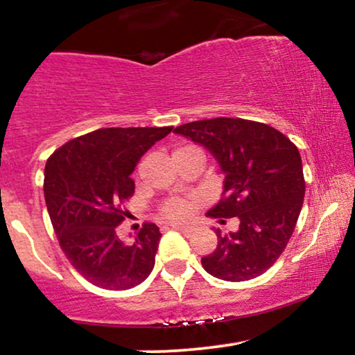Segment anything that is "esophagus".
Wrapping results in <instances>:
<instances>
[{"instance_id": "1", "label": "esophagus", "mask_w": 355, "mask_h": 355, "mask_svg": "<svg viewBox=\"0 0 355 355\" xmlns=\"http://www.w3.org/2000/svg\"><path fill=\"white\" fill-rule=\"evenodd\" d=\"M170 227H173L175 230H180L182 234H191V232H193V229H191V227H189V225H182V223H170Z\"/></svg>"}]
</instances>
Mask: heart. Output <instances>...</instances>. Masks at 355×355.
Here are the masks:
<instances>
[{"label": "heart", "instance_id": "obj_1", "mask_svg": "<svg viewBox=\"0 0 355 355\" xmlns=\"http://www.w3.org/2000/svg\"><path fill=\"white\" fill-rule=\"evenodd\" d=\"M190 150H197L193 146H180L173 152V158L178 157L180 153L190 152ZM198 209V203L195 200H189V198H170V200H165L162 203L160 214L162 218L165 220H172V222H185L189 220L191 215L195 214Z\"/></svg>", "mask_w": 355, "mask_h": 355}]
</instances>
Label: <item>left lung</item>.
I'll return each mask as SVG.
<instances>
[{"label": "left lung", "instance_id": "obj_1", "mask_svg": "<svg viewBox=\"0 0 355 355\" xmlns=\"http://www.w3.org/2000/svg\"><path fill=\"white\" fill-rule=\"evenodd\" d=\"M205 146L218 162L222 198L209 217H237L239 229L215 230L218 243L202 257L210 275L243 282L277 262L295 229L304 203L305 180L297 146L279 130L243 118H211L173 130Z\"/></svg>", "mask_w": 355, "mask_h": 355}]
</instances>
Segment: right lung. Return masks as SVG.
Masks as SVG:
<instances>
[{
  "label": "right lung",
  "instance_id": "add662e5",
  "mask_svg": "<svg viewBox=\"0 0 355 355\" xmlns=\"http://www.w3.org/2000/svg\"><path fill=\"white\" fill-rule=\"evenodd\" d=\"M172 128H100L48 158L43 190L53 229L71 266L96 287L126 291L153 270L160 229L144 223L130 245L116 229L128 215L123 203L135 193L130 175Z\"/></svg>",
  "mask_w": 355,
  "mask_h": 355
}]
</instances>
